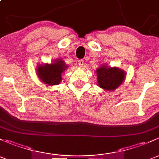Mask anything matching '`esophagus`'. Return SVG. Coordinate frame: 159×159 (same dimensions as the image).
I'll list each match as a JSON object with an SVG mask.
<instances>
[{"instance_id": "obj_1", "label": "esophagus", "mask_w": 159, "mask_h": 159, "mask_svg": "<svg viewBox=\"0 0 159 159\" xmlns=\"http://www.w3.org/2000/svg\"><path fill=\"white\" fill-rule=\"evenodd\" d=\"M84 65V61L82 60V59H81V60L78 61V66L79 67H83Z\"/></svg>"}]
</instances>
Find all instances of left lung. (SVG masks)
<instances>
[{"instance_id":"obj_1","label":"left lung","mask_w":159,"mask_h":159,"mask_svg":"<svg viewBox=\"0 0 159 159\" xmlns=\"http://www.w3.org/2000/svg\"><path fill=\"white\" fill-rule=\"evenodd\" d=\"M98 84L107 91H115L119 87L125 78V72L117 67H108L101 65L96 70Z\"/></svg>"}]
</instances>
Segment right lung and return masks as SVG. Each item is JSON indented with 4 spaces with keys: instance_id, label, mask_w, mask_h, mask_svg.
<instances>
[{
    "instance_id": "obj_1",
    "label": "right lung",
    "mask_w": 159,
    "mask_h": 159,
    "mask_svg": "<svg viewBox=\"0 0 159 159\" xmlns=\"http://www.w3.org/2000/svg\"><path fill=\"white\" fill-rule=\"evenodd\" d=\"M68 68L62 59H57L51 64H44L37 68L38 76L44 84L57 85L61 81V74Z\"/></svg>"
}]
</instances>
